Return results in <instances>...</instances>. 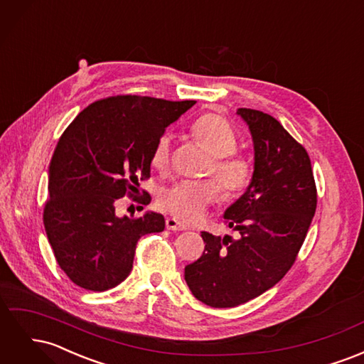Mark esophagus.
<instances>
[{"instance_id": "34e87169", "label": "esophagus", "mask_w": 364, "mask_h": 364, "mask_svg": "<svg viewBox=\"0 0 364 364\" xmlns=\"http://www.w3.org/2000/svg\"><path fill=\"white\" fill-rule=\"evenodd\" d=\"M165 226H167V229L170 230H185L186 226L182 225L179 220H176L173 217H168L167 220H165Z\"/></svg>"}]
</instances>
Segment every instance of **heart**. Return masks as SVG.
<instances>
[{
    "instance_id": "obj_1",
    "label": "heart",
    "mask_w": 364,
    "mask_h": 364,
    "mask_svg": "<svg viewBox=\"0 0 364 364\" xmlns=\"http://www.w3.org/2000/svg\"><path fill=\"white\" fill-rule=\"evenodd\" d=\"M191 135L211 155L208 171H213L226 196H235L246 190L252 178L250 162L235 155L237 135L228 121L215 114L200 117L191 127ZM168 134L156 141L151 153V165L159 171L168 168L170 164ZM218 188L211 181H182L176 182L159 193L158 205L182 222H194L205 209L217 200Z\"/></svg>"
}]
</instances>
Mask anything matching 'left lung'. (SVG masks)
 Masks as SVG:
<instances>
[{"instance_id":"8db88e82","label":"left lung","mask_w":364,"mask_h":364,"mask_svg":"<svg viewBox=\"0 0 364 364\" xmlns=\"http://www.w3.org/2000/svg\"><path fill=\"white\" fill-rule=\"evenodd\" d=\"M253 142V173L246 191L223 217L240 234L202 232V257L185 267L196 299L230 308L278 284L290 270L316 213L311 162L277 118L240 107Z\"/></svg>"}]
</instances>
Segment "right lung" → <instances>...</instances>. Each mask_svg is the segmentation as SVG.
Here are the masks:
<instances>
[{
  "label": "right lung",
  "mask_w": 364,
  "mask_h": 364,
  "mask_svg": "<svg viewBox=\"0 0 364 364\" xmlns=\"http://www.w3.org/2000/svg\"><path fill=\"white\" fill-rule=\"evenodd\" d=\"M194 103L109 97L83 109L63 132L48 167L43 225L58 264L75 285L114 289L129 277L138 240L164 230L162 214L118 217L115 203L149 178L156 141ZM149 202L146 196L142 203Z\"/></svg>",
  "instance_id": "obj_1"
}]
</instances>
